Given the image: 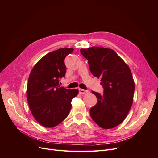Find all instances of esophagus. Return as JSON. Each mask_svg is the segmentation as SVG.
<instances>
[{
  "mask_svg": "<svg viewBox=\"0 0 158 158\" xmlns=\"http://www.w3.org/2000/svg\"><path fill=\"white\" fill-rule=\"evenodd\" d=\"M79 92L82 94H85L88 92V91L83 89H79Z\"/></svg>",
  "mask_w": 158,
  "mask_h": 158,
  "instance_id": "obj_1",
  "label": "esophagus"
}]
</instances>
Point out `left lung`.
Masks as SVG:
<instances>
[{
    "label": "left lung",
    "mask_w": 158,
    "mask_h": 158,
    "mask_svg": "<svg viewBox=\"0 0 158 158\" xmlns=\"http://www.w3.org/2000/svg\"><path fill=\"white\" fill-rule=\"evenodd\" d=\"M80 52L104 88L103 95L92 92L98 103L89 110L91 117L103 128L115 127L125 120L132 105L135 85L131 69L111 49L92 47Z\"/></svg>",
    "instance_id": "8db88e82"
}]
</instances>
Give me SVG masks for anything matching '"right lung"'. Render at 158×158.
I'll return each instance as SVG.
<instances>
[{
  "label": "right lung",
  "instance_id": "obj_1",
  "mask_svg": "<svg viewBox=\"0 0 158 158\" xmlns=\"http://www.w3.org/2000/svg\"><path fill=\"white\" fill-rule=\"evenodd\" d=\"M73 48H62L49 52L33 66L28 79L27 99L33 117L41 125L52 128L69 115L71 102L78 94L76 89L59 85L64 77V59Z\"/></svg>",
  "mask_w": 158,
  "mask_h": 158
}]
</instances>
